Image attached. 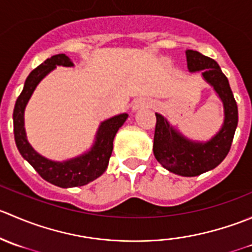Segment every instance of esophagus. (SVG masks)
Instances as JSON below:
<instances>
[{"instance_id": "obj_1", "label": "esophagus", "mask_w": 252, "mask_h": 252, "mask_svg": "<svg viewBox=\"0 0 252 252\" xmlns=\"http://www.w3.org/2000/svg\"><path fill=\"white\" fill-rule=\"evenodd\" d=\"M149 101H147V100H138V101H136V102H135V105H134L133 106V110L134 111H136V110H139V108H140V107H144V106H147V105H149Z\"/></svg>"}]
</instances>
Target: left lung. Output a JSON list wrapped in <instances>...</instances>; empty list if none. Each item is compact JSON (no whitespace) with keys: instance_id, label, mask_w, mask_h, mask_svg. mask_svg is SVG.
Returning <instances> with one entry per match:
<instances>
[{"instance_id":"obj_1","label":"left lung","mask_w":252,"mask_h":252,"mask_svg":"<svg viewBox=\"0 0 252 252\" xmlns=\"http://www.w3.org/2000/svg\"><path fill=\"white\" fill-rule=\"evenodd\" d=\"M185 55L189 72H201L204 80L222 101L224 113L222 126L210 140H190L166 117L156 113L154 155L167 171L182 177H196L216 168L229 152L238 126V106L229 81L215 60L192 50H187Z\"/></svg>"}]
</instances>
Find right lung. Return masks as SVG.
<instances>
[{
  "label": "right lung",
  "instance_id": "add662e5",
  "mask_svg": "<svg viewBox=\"0 0 252 252\" xmlns=\"http://www.w3.org/2000/svg\"><path fill=\"white\" fill-rule=\"evenodd\" d=\"M74 67L64 53L52 56L35 68L24 83V88L17 98L13 111L14 140L23 158L27 159L35 171L45 180L60 188L83 187L103 174L110 162L113 150V140L117 131L128 118V113H122L101 122L96 131L95 140L90 149L84 154L65 161H52L35 151L27 139L24 126V112L35 89L48 73L56 67Z\"/></svg>",
  "mask_w": 252,
  "mask_h": 252
}]
</instances>
